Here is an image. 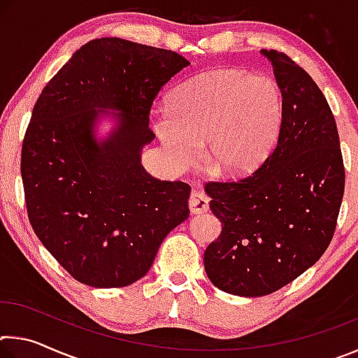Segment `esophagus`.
Masks as SVG:
<instances>
[{
	"instance_id": "esophagus-1",
	"label": "esophagus",
	"mask_w": 358,
	"mask_h": 358,
	"mask_svg": "<svg viewBox=\"0 0 358 358\" xmlns=\"http://www.w3.org/2000/svg\"><path fill=\"white\" fill-rule=\"evenodd\" d=\"M189 210L194 215H202L208 211V199L205 192L194 189L189 196Z\"/></svg>"
}]
</instances>
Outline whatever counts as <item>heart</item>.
I'll return each mask as SVG.
<instances>
[{
  "mask_svg": "<svg viewBox=\"0 0 358 358\" xmlns=\"http://www.w3.org/2000/svg\"><path fill=\"white\" fill-rule=\"evenodd\" d=\"M167 115L155 121L162 145L178 166L205 155L217 175L248 172L275 143L282 93L275 78L240 69H213L178 85L167 96Z\"/></svg>",
  "mask_w": 358,
  "mask_h": 358,
  "instance_id": "obj_1",
  "label": "heart"
}]
</instances>
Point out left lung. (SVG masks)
I'll list each match as a JSON object with an SVG mask.
<instances>
[{
	"label": "left lung",
	"mask_w": 358,
	"mask_h": 358,
	"mask_svg": "<svg viewBox=\"0 0 358 358\" xmlns=\"http://www.w3.org/2000/svg\"><path fill=\"white\" fill-rule=\"evenodd\" d=\"M260 52L282 93L276 147L248 177L205 185L222 224L205 271L241 296L276 292L317 262L335 234L346 177L335 117L316 82L286 53Z\"/></svg>",
	"instance_id": "obj_1"
}]
</instances>
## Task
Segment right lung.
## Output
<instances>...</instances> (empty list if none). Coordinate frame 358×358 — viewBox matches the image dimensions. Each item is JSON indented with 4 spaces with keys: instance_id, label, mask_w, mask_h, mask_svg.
Segmentation results:
<instances>
[{
    "instance_id": "obj_1",
    "label": "right lung",
    "mask_w": 358,
    "mask_h": 358,
    "mask_svg": "<svg viewBox=\"0 0 358 358\" xmlns=\"http://www.w3.org/2000/svg\"><path fill=\"white\" fill-rule=\"evenodd\" d=\"M186 66L166 48L94 39L36 101L20 162L28 217L78 282L107 289L141 280L162 240L189 216L191 186L151 177L141 162L155 138L153 101ZM102 114L117 119V128L99 143L94 124Z\"/></svg>"
}]
</instances>
